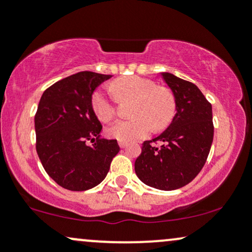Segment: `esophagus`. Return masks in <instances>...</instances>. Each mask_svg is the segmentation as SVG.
Returning a JSON list of instances; mask_svg holds the SVG:
<instances>
[{
	"label": "esophagus",
	"instance_id": "1",
	"mask_svg": "<svg viewBox=\"0 0 252 252\" xmlns=\"http://www.w3.org/2000/svg\"><path fill=\"white\" fill-rule=\"evenodd\" d=\"M118 146H120L121 148H126V142H123V141H118Z\"/></svg>",
	"mask_w": 252,
	"mask_h": 252
}]
</instances>
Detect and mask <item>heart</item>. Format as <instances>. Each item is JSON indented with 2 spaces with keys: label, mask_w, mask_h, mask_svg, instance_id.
Here are the masks:
<instances>
[{
  "label": "heart",
  "mask_w": 252,
  "mask_h": 252,
  "mask_svg": "<svg viewBox=\"0 0 252 252\" xmlns=\"http://www.w3.org/2000/svg\"><path fill=\"white\" fill-rule=\"evenodd\" d=\"M112 94L118 102H134L130 109L131 120L120 121L106 130L111 138L132 142L141 140L154 128L161 131L172 123L176 112V104L172 92L166 88H158L153 80L138 76L118 78L110 85ZM92 109L98 120L108 123L116 116L115 100L103 90L92 94Z\"/></svg>",
  "instance_id": "1"
}]
</instances>
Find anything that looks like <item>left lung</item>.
Instances as JSON below:
<instances>
[{
    "instance_id": "left-lung-1",
    "label": "left lung",
    "mask_w": 252,
    "mask_h": 252,
    "mask_svg": "<svg viewBox=\"0 0 252 252\" xmlns=\"http://www.w3.org/2000/svg\"><path fill=\"white\" fill-rule=\"evenodd\" d=\"M160 77L174 96L176 112L168 128L155 141L142 144L135 161V173L143 184L161 190L181 189L204 167L213 141L212 105L198 86L168 72Z\"/></svg>"
}]
</instances>
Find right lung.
Instances as JSON below:
<instances>
[{
	"label": "right lung",
	"mask_w": 252,
	"mask_h": 252,
	"mask_svg": "<svg viewBox=\"0 0 252 252\" xmlns=\"http://www.w3.org/2000/svg\"><path fill=\"white\" fill-rule=\"evenodd\" d=\"M111 77L78 72L53 84L40 98L34 118L36 153L46 173L63 189L96 187L120 152L116 140L100 135L102 124L91 104L96 89Z\"/></svg>",
	"instance_id": "obj_1"
}]
</instances>
